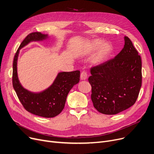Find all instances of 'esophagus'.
<instances>
[{
    "instance_id": "34e87169",
    "label": "esophagus",
    "mask_w": 154,
    "mask_h": 154,
    "mask_svg": "<svg viewBox=\"0 0 154 154\" xmlns=\"http://www.w3.org/2000/svg\"><path fill=\"white\" fill-rule=\"evenodd\" d=\"M88 78L87 73L85 71H83L81 73V75H80V78H81L82 80H85Z\"/></svg>"
}]
</instances>
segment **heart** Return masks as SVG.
Listing matches in <instances>:
<instances>
[{
  "mask_svg": "<svg viewBox=\"0 0 154 154\" xmlns=\"http://www.w3.org/2000/svg\"><path fill=\"white\" fill-rule=\"evenodd\" d=\"M97 49L98 50L91 59V63L94 65H100L103 64L110 55L113 47L109 42L103 43V41L100 39H93L83 48L82 54L85 56L90 55Z\"/></svg>",
  "mask_w": 154,
  "mask_h": 154,
  "instance_id": "1",
  "label": "heart"
}]
</instances>
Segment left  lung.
<instances>
[{
	"mask_svg": "<svg viewBox=\"0 0 154 154\" xmlns=\"http://www.w3.org/2000/svg\"><path fill=\"white\" fill-rule=\"evenodd\" d=\"M113 59L90 69L94 107L105 115H116L134 105L142 86V61L130 39Z\"/></svg>",
	"mask_w": 154,
	"mask_h": 154,
	"instance_id": "8db88e82",
	"label": "left lung"
}]
</instances>
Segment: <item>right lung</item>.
<instances>
[{
  "mask_svg": "<svg viewBox=\"0 0 154 154\" xmlns=\"http://www.w3.org/2000/svg\"><path fill=\"white\" fill-rule=\"evenodd\" d=\"M49 38V34L39 32L29 34L20 44L14 56L12 73L14 89L22 105L27 112L45 118H53L62 112L69 91L73 86L79 83L80 76L78 70L60 72L52 84L39 92L29 91L21 85L17 75V60L20 50L31 42L43 41Z\"/></svg>",
  "mask_w": 154,
  "mask_h": 154,
  "instance_id": "add662e5",
  "label": "right lung"
}]
</instances>
